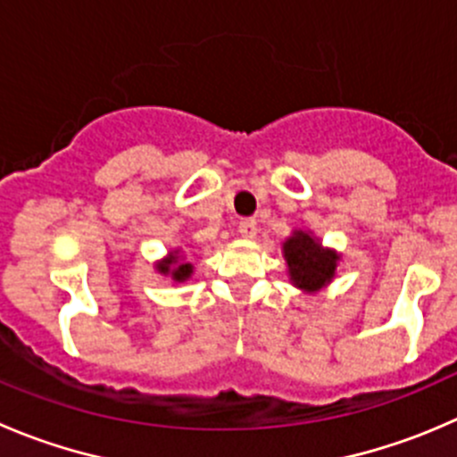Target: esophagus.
<instances>
[{
    "label": "esophagus",
    "instance_id": "esophagus-1",
    "mask_svg": "<svg viewBox=\"0 0 457 457\" xmlns=\"http://www.w3.org/2000/svg\"><path fill=\"white\" fill-rule=\"evenodd\" d=\"M238 234L243 238H254L256 237V220L254 219H243L238 223Z\"/></svg>",
    "mask_w": 457,
    "mask_h": 457
}]
</instances>
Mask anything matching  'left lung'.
<instances>
[{"label":"left lung","instance_id":"8db88e82","mask_svg":"<svg viewBox=\"0 0 457 457\" xmlns=\"http://www.w3.org/2000/svg\"><path fill=\"white\" fill-rule=\"evenodd\" d=\"M283 256L287 263L292 286L303 292H319L332 281L339 263V254L321 245L317 237L303 229H295L283 243Z\"/></svg>","mask_w":457,"mask_h":457}]
</instances>
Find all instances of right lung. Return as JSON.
<instances>
[{"label":"right lung","instance_id":"right-lung-1","mask_svg":"<svg viewBox=\"0 0 457 457\" xmlns=\"http://www.w3.org/2000/svg\"><path fill=\"white\" fill-rule=\"evenodd\" d=\"M179 254H180L179 250L170 252V256H167V259H162L161 263L156 265V270L161 274H165V277H171V281L183 283V281H187L189 277H192L194 265L187 263V261L180 259Z\"/></svg>","mask_w":457,"mask_h":457}]
</instances>
